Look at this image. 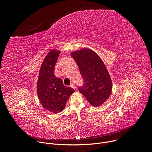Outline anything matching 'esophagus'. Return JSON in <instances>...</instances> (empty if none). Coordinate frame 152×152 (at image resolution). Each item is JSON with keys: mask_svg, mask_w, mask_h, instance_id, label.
<instances>
[{"mask_svg": "<svg viewBox=\"0 0 152 152\" xmlns=\"http://www.w3.org/2000/svg\"><path fill=\"white\" fill-rule=\"evenodd\" d=\"M70 87H72V88H73L74 89H76V87L75 86V85L73 84V83H71L70 84Z\"/></svg>", "mask_w": 152, "mask_h": 152, "instance_id": "1", "label": "esophagus"}]
</instances>
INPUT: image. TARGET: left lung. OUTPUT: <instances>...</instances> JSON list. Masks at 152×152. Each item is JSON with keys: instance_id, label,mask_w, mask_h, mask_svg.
Returning <instances> with one entry per match:
<instances>
[{"instance_id": "obj_1", "label": "left lung", "mask_w": 152, "mask_h": 152, "mask_svg": "<svg viewBox=\"0 0 152 152\" xmlns=\"http://www.w3.org/2000/svg\"><path fill=\"white\" fill-rule=\"evenodd\" d=\"M83 79V84L78 90L91 104L97 107L110 97L112 83L110 75L98 55L94 51L83 49L72 53Z\"/></svg>"}]
</instances>
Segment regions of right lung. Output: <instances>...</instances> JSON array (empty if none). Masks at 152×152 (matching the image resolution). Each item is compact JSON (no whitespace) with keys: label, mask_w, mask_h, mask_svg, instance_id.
I'll return each mask as SVG.
<instances>
[{"label":"right lung","mask_w":152,"mask_h":152,"mask_svg":"<svg viewBox=\"0 0 152 152\" xmlns=\"http://www.w3.org/2000/svg\"><path fill=\"white\" fill-rule=\"evenodd\" d=\"M60 52L52 50L47 53L40 68L37 85L41 105L54 113L64 110L69 97L75 92L73 88L64 85L61 79L55 76V66Z\"/></svg>","instance_id":"right-lung-1"}]
</instances>
